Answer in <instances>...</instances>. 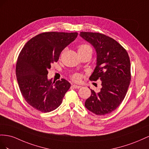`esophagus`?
Wrapping results in <instances>:
<instances>
[{"instance_id":"obj_1","label":"esophagus","mask_w":149,"mask_h":149,"mask_svg":"<svg viewBox=\"0 0 149 149\" xmlns=\"http://www.w3.org/2000/svg\"><path fill=\"white\" fill-rule=\"evenodd\" d=\"M72 86L74 88H79L81 87V86H77V85H75V84L72 85Z\"/></svg>"}]
</instances>
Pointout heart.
I'll return each instance as SVG.
<instances>
[{"mask_svg": "<svg viewBox=\"0 0 149 149\" xmlns=\"http://www.w3.org/2000/svg\"><path fill=\"white\" fill-rule=\"evenodd\" d=\"M86 51H90L92 52V48L90 45L87 44H81L78 47V52H86ZM72 79L74 81H79L80 79V75L79 74H74L72 76Z\"/></svg>", "mask_w": 149, "mask_h": 149, "instance_id": "b5f03b06", "label": "heart"}]
</instances>
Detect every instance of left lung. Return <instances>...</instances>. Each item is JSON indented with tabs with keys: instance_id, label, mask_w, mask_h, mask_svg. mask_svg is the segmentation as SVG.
I'll return each instance as SVG.
<instances>
[{
	"instance_id": "obj_1",
	"label": "left lung",
	"mask_w": 149,
	"mask_h": 149,
	"mask_svg": "<svg viewBox=\"0 0 149 149\" xmlns=\"http://www.w3.org/2000/svg\"><path fill=\"white\" fill-rule=\"evenodd\" d=\"M80 37L91 44L97 52V62L91 80L102 81L99 92L91 91L86 107L98 116L116 110L124 99L131 79L130 62L126 50L111 37L102 33L81 32Z\"/></svg>"
}]
</instances>
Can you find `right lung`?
I'll list each match as a JSON object with an SVG mask.
<instances>
[{"instance_id": "add662e5", "label": "right lung", "mask_w": 149, "mask_h": 149, "mask_svg": "<svg viewBox=\"0 0 149 149\" xmlns=\"http://www.w3.org/2000/svg\"><path fill=\"white\" fill-rule=\"evenodd\" d=\"M77 35V32H44L29 40L20 51L15 68L20 91L27 102L39 111L56 109L70 87L63 79L53 82L49 80L48 69Z\"/></svg>"}]
</instances>
